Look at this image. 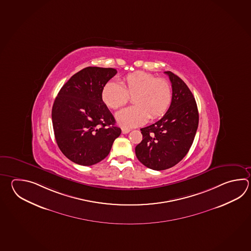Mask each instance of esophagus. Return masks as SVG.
<instances>
[{
    "instance_id": "esophagus-1",
    "label": "esophagus",
    "mask_w": 251,
    "mask_h": 251,
    "mask_svg": "<svg viewBox=\"0 0 251 251\" xmlns=\"http://www.w3.org/2000/svg\"><path fill=\"white\" fill-rule=\"evenodd\" d=\"M130 131V129L128 128H122V132L123 134H127Z\"/></svg>"
}]
</instances>
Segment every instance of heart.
<instances>
[{"instance_id":"heart-1","label":"heart","mask_w":251,"mask_h":251,"mask_svg":"<svg viewBox=\"0 0 251 251\" xmlns=\"http://www.w3.org/2000/svg\"><path fill=\"white\" fill-rule=\"evenodd\" d=\"M122 85L111 80L101 91L102 102L107 107L118 109L132 97L134 105L116 114L118 123L124 127H137L149 121L162 117L173 101V88L169 82L145 72L129 73L122 79Z\"/></svg>"}]
</instances>
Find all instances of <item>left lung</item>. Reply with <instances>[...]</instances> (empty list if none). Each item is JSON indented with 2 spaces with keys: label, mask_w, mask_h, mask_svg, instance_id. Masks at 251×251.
<instances>
[{
  "label": "left lung",
  "mask_w": 251,
  "mask_h": 251,
  "mask_svg": "<svg viewBox=\"0 0 251 251\" xmlns=\"http://www.w3.org/2000/svg\"><path fill=\"white\" fill-rule=\"evenodd\" d=\"M173 101L158 122L142 128L143 139L135 149L138 161L155 171L169 169L181 161L193 143L199 126L197 102L185 82L171 72Z\"/></svg>",
  "instance_id": "obj_1"
}]
</instances>
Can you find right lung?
<instances>
[{
    "instance_id": "obj_1",
    "label": "right lung",
    "mask_w": 251,
    "mask_h": 251,
    "mask_svg": "<svg viewBox=\"0 0 251 251\" xmlns=\"http://www.w3.org/2000/svg\"><path fill=\"white\" fill-rule=\"evenodd\" d=\"M117 71L87 67L62 86L51 109L57 145L75 164L89 166L107 156L121 133L101 91Z\"/></svg>"
}]
</instances>
